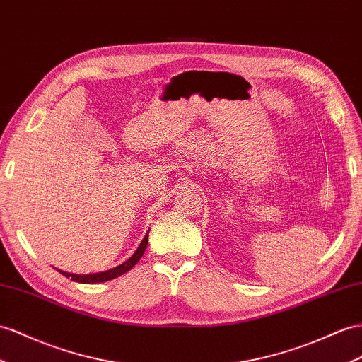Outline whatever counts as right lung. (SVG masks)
I'll use <instances>...</instances> for the list:
<instances>
[{
    "instance_id": "right-lung-1",
    "label": "right lung",
    "mask_w": 362,
    "mask_h": 362,
    "mask_svg": "<svg viewBox=\"0 0 362 362\" xmlns=\"http://www.w3.org/2000/svg\"><path fill=\"white\" fill-rule=\"evenodd\" d=\"M146 245H148V234L144 237L142 243L139 245L137 251H136L132 257H129L125 263H122L120 266L115 267V269H110V271H105V272H99V274H88V275H76V274H69V272H62V271H59V272H61L64 276L71 278L73 281L87 283V284H91V283H104V281H108V280H113V278L120 276V275H124L125 272H128L139 260H141V257H142L144 252H145Z\"/></svg>"
}]
</instances>
